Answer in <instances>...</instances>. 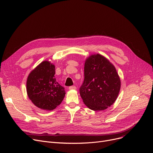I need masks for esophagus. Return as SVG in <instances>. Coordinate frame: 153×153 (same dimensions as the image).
<instances>
[{
	"mask_svg": "<svg viewBox=\"0 0 153 153\" xmlns=\"http://www.w3.org/2000/svg\"><path fill=\"white\" fill-rule=\"evenodd\" d=\"M69 89L70 90H75V89H76V87L75 85H72V86H70V87L69 88Z\"/></svg>",
	"mask_w": 153,
	"mask_h": 153,
	"instance_id": "34e87169",
	"label": "esophagus"
}]
</instances>
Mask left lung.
<instances>
[{"instance_id":"1","label":"left lung","mask_w":153,"mask_h":153,"mask_svg":"<svg viewBox=\"0 0 153 153\" xmlns=\"http://www.w3.org/2000/svg\"><path fill=\"white\" fill-rule=\"evenodd\" d=\"M121 88L114 65L103 56H90L85 61L84 80L79 91L84 103L93 111H102L113 104Z\"/></svg>"}]
</instances>
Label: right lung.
<instances>
[{
	"instance_id": "1",
	"label": "right lung",
	"mask_w": 153,
	"mask_h": 153,
	"mask_svg": "<svg viewBox=\"0 0 153 153\" xmlns=\"http://www.w3.org/2000/svg\"><path fill=\"white\" fill-rule=\"evenodd\" d=\"M55 65L44 61L32 70L27 79L29 98L37 107L51 111L60 104L65 94L64 88L57 81Z\"/></svg>"
}]
</instances>
